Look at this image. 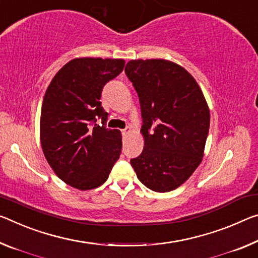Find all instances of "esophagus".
<instances>
[{
    "label": "esophagus",
    "mask_w": 258,
    "mask_h": 258,
    "mask_svg": "<svg viewBox=\"0 0 258 258\" xmlns=\"http://www.w3.org/2000/svg\"><path fill=\"white\" fill-rule=\"evenodd\" d=\"M131 132H132V128H131V127H130V126H127V127H126V128H124V130H122V131H121L122 136H124V137H126V136H128V134H130Z\"/></svg>",
    "instance_id": "1"
}]
</instances>
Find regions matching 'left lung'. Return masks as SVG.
I'll list each match as a JSON object with an SVG mask.
<instances>
[{
	"label": "left lung",
	"mask_w": 258,
	"mask_h": 258,
	"mask_svg": "<svg viewBox=\"0 0 258 258\" xmlns=\"http://www.w3.org/2000/svg\"><path fill=\"white\" fill-rule=\"evenodd\" d=\"M125 73L138 93L145 147L131 159L137 177L158 193L173 190L202 161L210 112L195 79L165 59H133Z\"/></svg>",
	"instance_id": "1"
}]
</instances>
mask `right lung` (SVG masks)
I'll return each mask as SVG.
<instances>
[{
	"instance_id": "right-lung-1",
	"label": "right lung",
	"mask_w": 258,
	"mask_h": 258,
	"mask_svg": "<svg viewBox=\"0 0 258 258\" xmlns=\"http://www.w3.org/2000/svg\"><path fill=\"white\" fill-rule=\"evenodd\" d=\"M124 65L122 59L75 58L56 73L44 94L40 119L44 157L57 177L77 189L101 186L120 156V131L107 128L108 112L100 99L104 85Z\"/></svg>"
}]
</instances>
